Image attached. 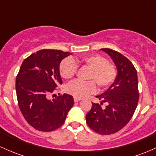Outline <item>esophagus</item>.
Instances as JSON below:
<instances>
[{
	"mask_svg": "<svg viewBox=\"0 0 156 156\" xmlns=\"http://www.w3.org/2000/svg\"><path fill=\"white\" fill-rule=\"evenodd\" d=\"M80 100H81V99H80V98L74 97V101H75V102H77V101H79Z\"/></svg>",
	"mask_w": 156,
	"mask_h": 156,
	"instance_id": "esophagus-1",
	"label": "esophagus"
}]
</instances>
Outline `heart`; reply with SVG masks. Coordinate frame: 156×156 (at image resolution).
I'll return each instance as SVG.
<instances>
[{"mask_svg": "<svg viewBox=\"0 0 156 156\" xmlns=\"http://www.w3.org/2000/svg\"><path fill=\"white\" fill-rule=\"evenodd\" d=\"M77 63L91 69L88 75V80L90 81H81L76 80L68 83L66 87V92L74 97L83 98L87 95L94 93L96 90V83L101 89H106L112 85L117 78V66L99 55H84L76 60L73 58L65 59L60 65L61 76L65 79L73 78L78 69Z\"/></svg>", "mask_w": 156, "mask_h": 156, "instance_id": "obj_1", "label": "heart"}]
</instances>
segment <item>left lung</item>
<instances>
[{
	"label": "left lung",
	"mask_w": 156,
	"mask_h": 156,
	"mask_svg": "<svg viewBox=\"0 0 156 156\" xmlns=\"http://www.w3.org/2000/svg\"><path fill=\"white\" fill-rule=\"evenodd\" d=\"M108 53L117 67L115 82L105 93L96 96L107 103L105 108L92 102L86 115L88 126L100 134H114L122 129L133 117L139 100L137 70L128 58L117 51L101 48Z\"/></svg>",
	"instance_id": "obj_1"
}]
</instances>
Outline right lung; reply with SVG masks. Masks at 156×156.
<instances>
[{"instance_id": "right-lung-1", "label": "right lung", "mask_w": 156, "mask_h": 156, "mask_svg": "<svg viewBox=\"0 0 156 156\" xmlns=\"http://www.w3.org/2000/svg\"><path fill=\"white\" fill-rule=\"evenodd\" d=\"M69 52L42 49L25 58L16 79L18 105L23 117L40 132H51L64 123L74 105L73 97L63 94L48 99L62 84L59 66Z\"/></svg>"}]
</instances>
